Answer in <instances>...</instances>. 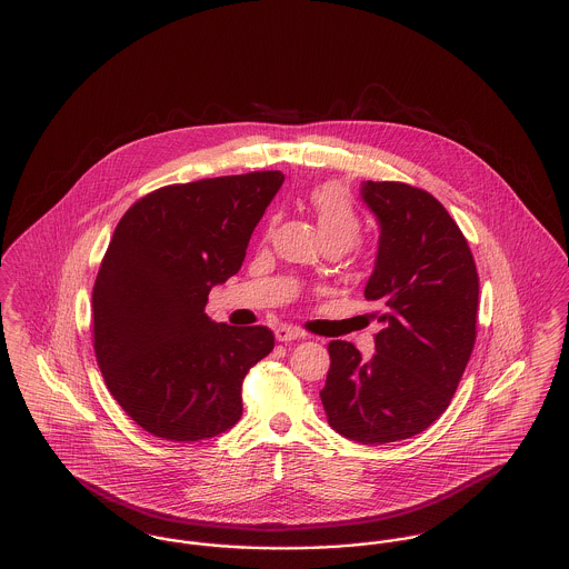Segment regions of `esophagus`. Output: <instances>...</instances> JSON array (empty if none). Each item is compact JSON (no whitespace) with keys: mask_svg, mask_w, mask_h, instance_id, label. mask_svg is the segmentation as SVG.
I'll list each match as a JSON object with an SVG mask.
<instances>
[{"mask_svg":"<svg viewBox=\"0 0 569 569\" xmlns=\"http://www.w3.org/2000/svg\"><path fill=\"white\" fill-rule=\"evenodd\" d=\"M274 338H277L279 342H295V340H301V338H306V336H303L299 329H295V327L281 325V327L274 329Z\"/></svg>","mask_w":569,"mask_h":569,"instance_id":"esophagus-1","label":"esophagus"}]
</instances>
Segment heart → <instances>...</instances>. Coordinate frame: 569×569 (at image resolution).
<instances>
[{
	"mask_svg": "<svg viewBox=\"0 0 569 569\" xmlns=\"http://www.w3.org/2000/svg\"><path fill=\"white\" fill-rule=\"evenodd\" d=\"M309 208L318 220V229L325 244H336L342 251L357 244V240L361 238V219L342 186H316L309 192Z\"/></svg>",
	"mask_w": 569,
	"mask_h": 569,
	"instance_id": "heart-1",
	"label": "heart"
}]
</instances>
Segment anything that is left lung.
Returning <instances> with one entry per match:
<instances>
[{
	"label": "left lung",
	"mask_w": 569,
	"mask_h": 569,
	"mask_svg": "<svg viewBox=\"0 0 569 569\" xmlns=\"http://www.w3.org/2000/svg\"><path fill=\"white\" fill-rule=\"evenodd\" d=\"M381 236L363 297L379 306L375 355L329 345L320 392L329 425L359 443L429 429L450 405L477 340L479 274L457 222L427 190L363 181Z\"/></svg>",
	"instance_id": "1"
}]
</instances>
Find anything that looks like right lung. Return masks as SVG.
<instances>
[{
  "label": "right lung",
  "instance_id": "1",
  "mask_svg": "<svg viewBox=\"0 0 569 569\" xmlns=\"http://www.w3.org/2000/svg\"><path fill=\"white\" fill-rule=\"evenodd\" d=\"M281 171L176 183L119 220L92 288L94 355L131 420L156 438H217L242 416V381L274 336L206 313L244 262Z\"/></svg>",
  "mask_w": 569,
  "mask_h": 569
}]
</instances>
